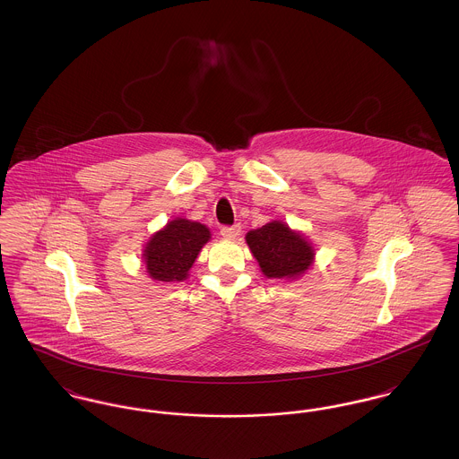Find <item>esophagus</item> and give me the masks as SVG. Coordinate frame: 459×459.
<instances>
[{
    "instance_id": "esophagus-1",
    "label": "esophagus",
    "mask_w": 459,
    "mask_h": 459,
    "mask_svg": "<svg viewBox=\"0 0 459 459\" xmlns=\"http://www.w3.org/2000/svg\"><path fill=\"white\" fill-rule=\"evenodd\" d=\"M220 234L223 238H227V239H236L240 234V225L239 223H236V225H223L220 229Z\"/></svg>"
}]
</instances>
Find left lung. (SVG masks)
<instances>
[{"label":"left lung","mask_w":459,"mask_h":459,"mask_svg":"<svg viewBox=\"0 0 459 459\" xmlns=\"http://www.w3.org/2000/svg\"><path fill=\"white\" fill-rule=\"evenodd\" d=\"M246 242L270 279H290L305 273L313 262V247L301 234L292 232L282 221H270L247 232Z\"/></svg>","instance_id":"8db88e82"}]
</instances>
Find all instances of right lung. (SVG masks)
Here are the masks:
<instances>
[{"instance_id": "1", "label": "right lung", "mask_w": 459, "mask_h": 459, "mask_svg": "<svg viewBox=\"0 0 459 459\" xmlns=\"http://www.w3.org/2000/svg\"><path fill=\"white\" fill-rule=\"evenodd\" d=\"M208 239L210 230L204 225L191 220H172L146 244L144 262L150 277L160 282L184 281Z\"/></svg>"}]
</instances>
